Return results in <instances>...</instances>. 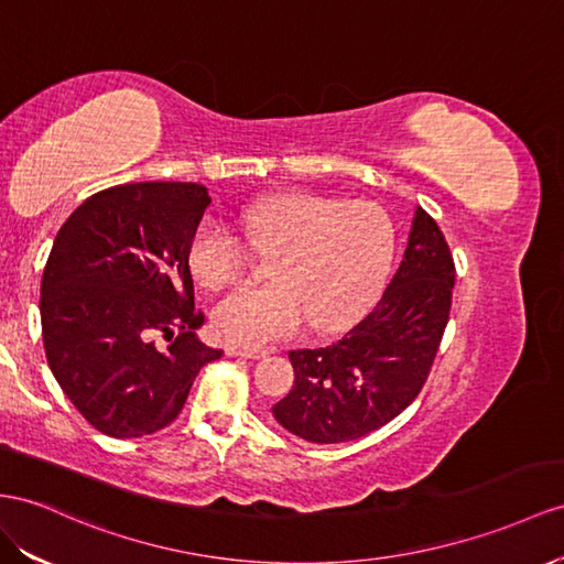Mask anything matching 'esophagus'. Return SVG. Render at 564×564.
<instances>
[{
  "label": "esophagus",
  "instance_id": "1",
  "mask_svg": "<svg viewBox=\"0 0 564 564\" xmlns=\"http://www.w3.org/2000/svg\"><path fill=\"white\" fill-rule=\"evenodd\" d=\"M226 355L242 357V359H262L267 357V350H245V348H238V345H226Z\"/></svg>",
  "mask_w": 564,
  "mask_h": 564
}]
</instances>
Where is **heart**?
Masks as SVG:
<instances>
[{"label": "heart", "instance_id": "1", "mask_svg": "<svg viewBox=\"0 0 564 564\" xmlns=\"http://www.w3.org/2000/svg\"><path fill=\"white\" fill-rule=\"evenodd\" d=\"M250 248L273 254L269 285L224 295L212 326L224 340L262 348L310 322L316 334L352 324L377 295L391 264L395 234L371 202L314 193L269 195L238 214ZM248 242L219 219L202 221L191 242L193 276L207 288L234 283L250 259Z\"/></svg>", "mask_w": 564, "mask_h": 564}]
</instances>
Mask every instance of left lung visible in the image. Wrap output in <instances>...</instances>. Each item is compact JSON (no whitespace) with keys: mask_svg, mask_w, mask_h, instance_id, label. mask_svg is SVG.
Masks as SVG:
<instances>
[{"mask_svg":"<svg viewBox=\"0 0 564 564\" xmlns=\"http://www.w3.org/2000/svg\"><path fill=\"white\" fill-rule=\"evenodd\" d=\"M455 264L438 224L416 207L395 276L362 322L334 345L291 350L295 386L273 420L310 443L381 429L420 395L451 314Z\"/></svg>","mask_w":564,"mask_h":564,"instance_id":"8db88e82","label":"left lung"}]
</instances>
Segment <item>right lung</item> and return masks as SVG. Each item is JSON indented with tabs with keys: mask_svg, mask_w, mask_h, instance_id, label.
Segmentation results:
<instances>
[{
	"mask_svg": "<svg viewBox=\"0 0 564 564\" xmlns=\"http://www.w3.org/2000/svg\"><path fill=\"white\" fill-rule=\"evenodd\" d=\"M197 183L95 193L54 238L40 288L45 355L78 412L111 438H140L183 410L199 369L224 352L195 330L191 242L209 207ZM162 333L166 346H154Z\"/></svg>",
	"mask_w": 564,
	"mask_h": 564,
	"instance_id": "1",
	"label": "right lung"
}]
</instances>
